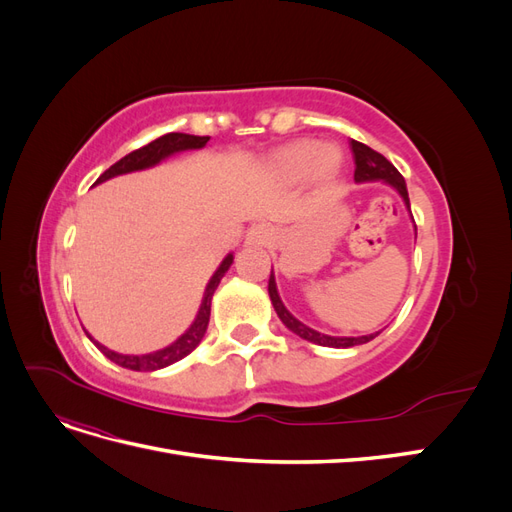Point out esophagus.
<instances>
[{"label": "esophagus", "instance_id": "34e87169", "mask_svg": "<svg viewBox=\"0 0 512 512\" xmlns=\"http://www.w3.org/2000/svg\"><path fill=\"white\" fill-rule=\"evenodd\" d=\"M275 239V232L271 226L267 224H256L250 228L245 237V245L247 247H260V245H269Z\"/></svg>", "mask_w": 512, "mask_h": 512}]
</instances>
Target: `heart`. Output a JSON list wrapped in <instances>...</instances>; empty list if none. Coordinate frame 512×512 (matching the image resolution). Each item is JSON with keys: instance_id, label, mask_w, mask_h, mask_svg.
<instances>
[{"instance_id": "obj_1", "label": "heart", "mask_w": 512, "mask_h": 512, "mask_svg": "<svg viewBox=\"0 0 512 512\" xmlns=\"http://www.w3.org/2000/svg\"><path fill=\"white\" fill-rule=\"evenodd\" d=\"M271 166L284 179H299L312 170L318 181H331L342 168V151L331 145L320 147L318 141H294L277 149Z\"/></svg>"}]
</instances>
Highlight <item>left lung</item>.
Wrapping results in <instances>:
<instances>
[{"label": "left lung", "instance_id": "1", "mask_svg": "<svg viewBox=\"0 0 512 512\" xmlns=\"http://www.w3.org/2000/svg\"><path fill=\"white\" fill-rule=\"evenodd\" d=\"M352 153H354V181L356 183H371V181H382L386 185H391V188L401 196V200H404L406 209L410 211V198H408V188H406V181L404 177L399 175V170L386 160L384 156H380L378 151H374L371 147L363 145V143H356L352 141ZM410 218H412V211H410ZM414 222V220H412ZM414 235H416V226H414ZM269 297H271V303L275 307L277 316H280V320L286 324V327L294 333L299 335L303 339H307V342L312 344H318V346H327V348H352V346H361V344H367L374 339L376 335H380V331L376 333H369V335H361V337H333V335H324V333H318L314 329H309L307 324H303L301 320L294 318L286 305L282 303L280 299V292H277V284H275V275H273V269H271V277H269Z\"/></svg>", "mask_w": 512, "mask_h": 512}]
</instances>
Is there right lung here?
Returning <instances> with one entry per match:
<instances>
[{
	"label": "right lung",
	"instance_id": "right-lung-1",
	"mask_svg": "<svg viewBox=\"0 0 512 512\" xmlns=\"http://www.w3.org/2000/svg\"><path fill=\"white\" fill-rule=\"evenodd\" d=\"M209 141V136H194V134H181V132H170V134H164L160 138H156V141H151L149 145L136 149L132 153H128L126 158H121L119 162H115L111 168L104 170V173L98 177V183H104L108 179L113 177H119V175H128V173H136V170H145V168H151L160 164L162 160L175 156V153H181V151H190V149H203ZM232 260H235V256L228 254L222 262L220 267L215 269V273L211 275V280L205 288V294H203V301H200V307H198V314L194 318V322L190 324V329L185 331L181 337H177L173 344L166 346V348H160L156 352H147V354H121V352H115L111 348L102 346L100 342H96L94 337H91L87 331V337L91 339V342L96 344V348L106 356V359H111L113 363H117L119 367H126V369H132V371H156V369H164L168 365H173L177 361H181L183 356H188L200 342H203V337L207 333V324H209V316H211V299H213V292L215 288L220 286L222 277L226 275V271L230 269Z\"/></svg>",
	"mask_w": 512,
	"mask_h": 512
}]
</instances>
